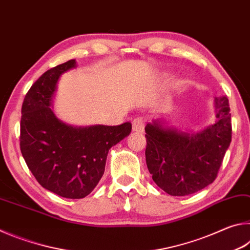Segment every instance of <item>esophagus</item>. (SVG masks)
I'll use <instances>...</instances> for the list:
<instances>
[{"mask_svg":"<svg viewBox=\"0 0 250 250\" xmlns=\"http://www.w3.org/2000/svg\"><path fill=\"white\" fill-rule=\"evenodd\" d=\"M132 130L135 132H143L145 130V121L142 118H135L132 121Z\"/></svg>","mask_w":250,"mask_h":250,"instance_id":"esophagus-1","label":"esophagus"}]
</instances>
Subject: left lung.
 Wrapping results in <instances>:
<instances>
[{
  "label": "left lung",
  "mask_w": 250,
  "mask_h": 250,
  "mask_svg": "<svg viewBox=\"0 0 250 250\" xmlns=\"http://www.w3.org/2000/svg\"><path fill=\"white\" fill-rule=\"evenodd\" d=\"M214 107L216 121L197 132L168 126L164 119L146 125L147 170L172 196L196 193L216 179L231 141V121L227 97H216Z\"/></svg>",
  "instance_id": "1"
}]
</instances>
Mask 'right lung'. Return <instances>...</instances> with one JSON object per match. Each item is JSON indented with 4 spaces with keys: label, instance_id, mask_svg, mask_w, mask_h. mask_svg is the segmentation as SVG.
Segmentation results:
<instances>
[{
    "label": "right lung",
    "instance_id": "obj_1",
    "mask_svg": "<svg viewBox=\"0 0 250 250\" xmlns=\"http://www.w3.org/2000/svg\"><path fill=\"white\" fill-rule=\"evenodd\" d=\"M75 59L44 73L25 96L21 118V152L44 188L66 198H83L104 175L109 150L131 132L120 125L77 126L58 119L53 99L61 76L76 68Z\"/></svg>",
    "mask_w": 250,
    "mask_h": 250
}]
</instances>
